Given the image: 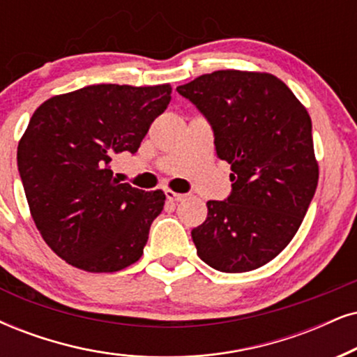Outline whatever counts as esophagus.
I'll return each mask as SVG.
<instances>
[{
	"mask_svg": "<svg viewBox=\"0 0 357 357\" xmlns=\"http://www.w3.org/2000/svg\"><path fill=\"white\" fill-rule=\"evenodd\" d=\"M165 194H166V197H168V201H171V202H179V201L186 199V194L174 192V191H171V189H166Z\"/></svg>",
	"mask_w": 357,
	"mask_h": 357,
	"instance_id": "1",
	"label": "esophagus"
}]
</instances>
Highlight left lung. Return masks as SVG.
Instances as JSON below:
<instances>
[{
  "label": "left lung",
  "instance_id": "1",
  "mask_svg": "<svg viewBox=\"0 0 357 357\" xmlns=\"http://www.w3.org/2000/svg\"><path fill=\"white\" fill-rule=\"evenodd\" d=\"M176 90L209 121L232 169L227 199L207 201V219L192 229L197 255L225 273L259 268L295 237L317 191L308 112L265 72L215 70Z\"/></svg>",
  "mask_w": 357,
  "mask_h": 357
}]
</instances>
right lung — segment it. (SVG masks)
Here are the masks:
<instances>
[{"label": "right lung", "instance_id": "right-lung-1", "mask_svg": "<svg viewBox=\"0 0 357 357\" xmlns=\"http://www.w3.org/2000/svg\"><path fill=\"white\" fill-rule=\"evenodd\" d=\"M169 100V84H98L49 98L31 116L17 169L36 227L67 264L108 273L139 260L166 196L116 181L110 163L138 151Z\"/></svg>", "mask_w": 357, "mask_h": 357}]
</instances>
